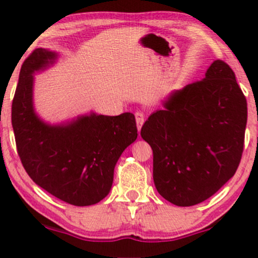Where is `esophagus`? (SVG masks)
<instances>
[{
	"label": "esophagus",
	"mask_w": 258,
	"mask_h": 258,
	"mask_svg": "<svg viewBox=\"0 0 258 258\" xmlns=\"http://www.w3.org/2000/svg\"><path fill=\"white\" fill-rule=\"evenodd\" d=\"M135 116H136V122H137L138 131H141L142 125L144 123V114H143V112H141V111H137L135 114Z\"/></svg>",
	"instance_id": "obj_1"
}]
</instances>
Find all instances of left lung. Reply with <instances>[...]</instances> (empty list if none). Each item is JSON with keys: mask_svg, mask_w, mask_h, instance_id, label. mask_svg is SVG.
I'll list each match as a JSON object with an SVG mask.
<instances>
[{"mask_svg": "<svg viewBox=\"0 0 258 258\" xmlns=\"http://www.w3.org/2000/svg\"><path fill=\"white\" fill-rule=\"evenodd\" d=\"M246 121V98L220 59L201 81L174 91L141 130L153 149L159 194L177 206L212 197L240 164Z\"/></svg>", "mask_w": 258, "mask_h": 258, "instance_id": "1", "label": "left lung"}]
</instances>
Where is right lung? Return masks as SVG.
Instances as JSON below:
<instances>
[{
    "instance_id": "1",
    "label": "right lung",
    "mask_w": 258,
    "mask_h": 258,
    "mask_svg": "<svg viewBox=\"0 0 258 258\" xmlns=\"http://www.w3.org/2000/svg\"><path fill=\"white\" fill-rule=\"evenodd\" d=\"M54 52L37 48L25 59L12 103L18 155L30 178L53 197L75 206L99 203L110 191L114 168L137 138L135 115H86L51 126L32 106V74L54 61Z\"/></svg>"
}]
</instances>
